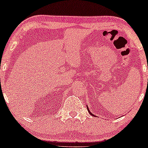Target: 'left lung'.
Masks as SVG:
<instances>
[{
  "label": "left lung",
  "instance_id": "left-lung-1",
  "mask_svg": "<svg viewBox=\"0 0 148 148\" xmlns=\"http://www.w3.org/2000/svg\"><path fill=\"white\" fill-rule=\"evenodd\" d=\"M87 108H88V112H89V113H90V115H93V116H95V115L94 114H92V113H91V112L89 111V109H88V106H87Z\"/></svg>",
  "mask_w": 148,
  "mask_h": 148
}]
</instances>
